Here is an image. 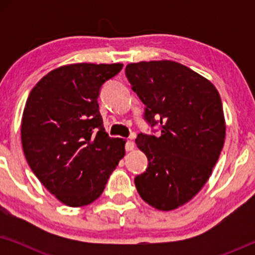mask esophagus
<instances>
[{
  "instance_id": "34e87169",
  "label": "esophagus",
  "mask_w": 255,
  "mask_h": 255,
  "mask_svg": "<svg viewBox=\"0 0 255 255\" xmlns=\"http://www.w3.org/2000/svg\"><path fill=\"white\" fill-rule=\"evenodd\" d=\"M135 148V144L132 140H128L127 144H125V149H127L128 152L130 151H133V149Z\"/></svg>"
}]
</instances>
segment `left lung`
Segmentation results:
<instances>
[{
    "instance_id": "1",
    "label": "left lung",
    "mask_w": 255,
    "mask_h": 255,
    "mask_svg": "<svg viewBox=\"0 0 255 255\" xmlns=\"http://www.w3.org/2000/svg\"><path fill=\"white\" fill-rule=\"evenodd\" d=\"M125 73L146 106L145 120L161 125L160 137L135 139L148 159L135 188L151 207L174 210L203 188L221 154L226 130L221 96L208 79L176 61L134 62Z\"/></svg>"
}]
</instances>
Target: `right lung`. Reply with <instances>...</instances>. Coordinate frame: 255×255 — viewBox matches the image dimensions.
<instances>
[{
    "instance_id": "1",
    "label": "right lung",
    "mask_w": 255,
    "mask_h": 255,
    "mask_svg": "<svg viewBox=\"0 0 255 255\" xmlns=\"http://www.w3.org/2000/svg\"><path fill=\"white\" fill-rule=\"evenodd\" d=\"M123 64H71L40 79L27 97L20 138L34 175L72 208L93 203L125 155V140L110 138L99 110L101 87Z\"/></svg>"
}]
</instances>
